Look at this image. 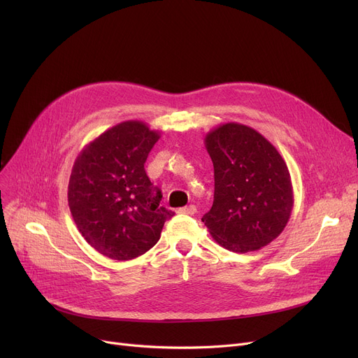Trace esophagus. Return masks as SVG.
Instances as JSON below:
<instances>
[{"label":"esophagus","mask_w":358,"mask_h":358,"mask_svg":"<svg viewBox=\"0 0 358 358\" xmlns=\"http://www.w3.org/2000/svg\"><path fill=\"white\" fill-rule=\"evenodd\" d=\"M178 213H184V215H194V213H197V208H196V206H193V204H190V206H185V208L178 209Z\"/></svg>","instance_id":"obj_1"}]
</instances>
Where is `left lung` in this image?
<instances>
[{"instance_id":"8db88e82","label":"left lung","mask_w":358,"mask_h":358,"mask_svg":"<svg viewBox=\"0 0 358 358\" xmlns=\"http://www.w3.org/2000/svg\"><path fill=\"white\" fill-rule=\"evenodd\" d=\"M215 168V200L201 220L229 251L266 247L289 222L293 189L287 165L257 130L227 123L206 136Z\"/></svg>"}]
</instances>
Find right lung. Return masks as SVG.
Returning a JSON list of instances; mask_svg holds the SVG:
<instances>
[{
    "mask_svg": "<svg viewBox=\"0 0 358 358\" xmlns=\"http://www.w3.org/2000/svg\"><path fill=\"white\" fill-rule=\"evenodd\" d=\"M159 135L136 120L106 130L73 164L68 203L78 231L100 254L126 261L159 241L173 210L159 206L162 193L145 171Z\"/></svg>",
    "mask_w": 358,
    "mask_h": 358,
    "instance_id": "1",
    "label": "right lung"
}]
</instances>
